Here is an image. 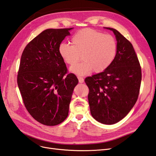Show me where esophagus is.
<instances>
[{
	"mask_svg": "<svg viewBox=\"0 0 156 156\" xmlns=\"http://www.w3.org/2000/svg\"><path fill=\"white\" fill-rule=\"evenodd\" d=\"M78 81L80 83H83V82H84V80H83V78L82 77L78 76Z\"/></svg>",
	"mask_w": 156,
	"mask_h": 156,
	"instance_id": "34e87169",
	"label": "esophagus"
}]
</instances>
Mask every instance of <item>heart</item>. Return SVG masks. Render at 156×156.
<instances>
[{
  "label": "heart",
  "instance_id": "obj_1",
  "mask_svg": "<svg viewBox=\"0 0 156 156\" xmlns=\"http://www.w3.org/2000/svg\"><path fill=\"white\" fill-rule=\"evenodd\" d=\"M72 43L73 45L61 43L58 53L70 65L77 63L82 55L83 61L70 69L76 74L84 75L92 70L95 73H102L111 66L116 57L117 43L111 35L83 29L73 35Z\"/></svg>",
  "mask_w": 156,
  "mask_h": 156
}]
</instances>
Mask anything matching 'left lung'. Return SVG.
Masks as SVG:
<instances>
[{"label":"left lung","instance_id":"1","mask_svg":"<svg viewBox=\"0 0 156 156\" xmlns=\"http://www.w3.org/2000/svg\"><path fill=\"white\" fill-rule=\"evenodd\" d=\"M117 41L116 57L111 66L87 77L90 112L97 121L113 125L122 120L136 102L142 80L141 67L131 43L111 27Z\"/></svg>","mask_w":156,"mask_h":156}]
</instances>
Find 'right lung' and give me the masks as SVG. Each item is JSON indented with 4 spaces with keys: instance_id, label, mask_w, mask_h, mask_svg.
I'll list each match as a JSON object with an SVG mask.
<instances>
[{
    "instance_id": "obj_1",
    "label": "right lung",
    "mask_w": 156,
    "mask_h": 156,
    "mask_svg": "<svg viewBox=\"0 0 156 156\" xmlns=\"http://www.w3.org/2000/svg\"><path fill=\"white\" fill-rule=\"evenodd\" d=\"M72 28L47 29L23 50L17 82L26 109L34 119L55 126L68 117L69 105L78 80L68 73L58 47Z\"/></svg>"
}]
</instances>
